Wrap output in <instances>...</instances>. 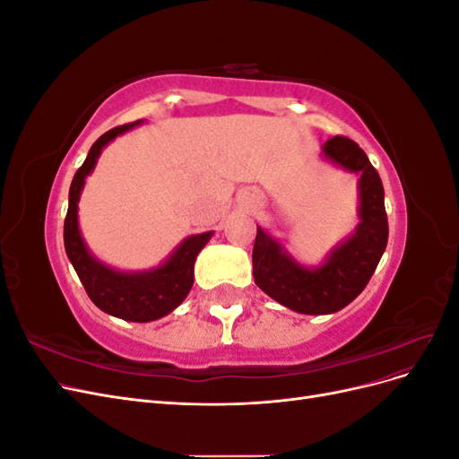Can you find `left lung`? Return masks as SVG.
Returning <instances> with one entry per match:
<instances>
[{"label":"left lung","mask_w":459,"mask_h":459,"mask_svg":"<svg viewBox=\"0 0 459 459\" xmlns=\"http://www.w3.org/2000/svg\"><path fill=\"white\" fill-rule=\"evenodd\" d=\"M322 157L359 176L356 230L333 247L325 260L314 268L295 260L260 226L253 248L255 283L275 302L308 316L339 312L362 293L388 239L383 184L366 152L349 137L337 135L324 143Z\"/></svg>","instance_id":"obj_1"}]
</instances>
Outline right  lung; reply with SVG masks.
I'll use <instances>...</instances> for the list:
<instances>
[{"mask_svg": "<svg viewBox=\"0 0 459 459\" xmlns=\"http://www.w3.org/2000/svg\"><path fill=\"white\" fill-rule=\"evenodd\" d=\"M143 120L108 130L97 140L84 164L74 174L68 191V212L65 218V251L74 266L82 285L97 308L126 322H155L176 310L193 287V266L197 255L204 245L211 241L214 231H204L189 235L179 243L172 255L157 268L143 272H124L107 266L88 248L80 233L78 224V203L82 189L86 186V178L93 172L101 151L115 140V137L140 126Z\"/></svg>", "mask_w": 459, "mask_h": 459, "instance_id": "1", "label": "right lung"}]
</instances>
